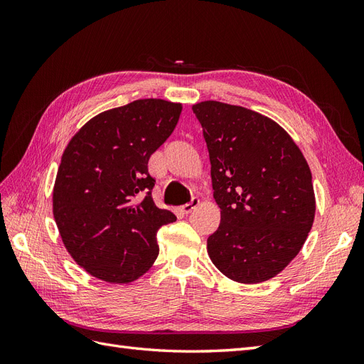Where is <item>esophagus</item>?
I'll return each instance as SVG.
<instances>
[{
    "label": "esophagus",
    "instance_id": "1",
    "mask_svg": "<svg viewBox=\"0 0 364 364\" xmlns=\"http://www.w3.org/2000/svg\"><path fill=\"white\" fill-rule=\"evenodd\" d=\"M197 205H199V199H197V197H193L190 203H186V205L179 206V211H181L182 214H190V213L193 211V209H196V206H197Z\"/></svg>",
    "mask_w": 364,
    "mask_h": 364
}]
</instances>
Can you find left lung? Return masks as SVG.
Returning <instances> with one entry per match:
<instances>
[{"label": "left lung", "instance_id": "left-lung-1", "mask_svg": "<svg viewBox=\"0 0 364 364\" xmlns=\"http://www.w3.org/2000/svg\"><path fill=\"white\" fill-rule=\"evenodd\" d=\"M211 161L222 222L208 238L214 266L241 284L267 281L289 266L311 230L310 167L273 119L220 102L193 106Z\"/></svg>", "mask_w": 364, "mask_h": 364}]
</instances>
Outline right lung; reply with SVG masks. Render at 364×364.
I'll return each mask as SVG.
<instances>
[{
  "instance_id": "obj_1",
  "label": "right lung",
  "mask_w": 364,
  "mask_h": 364,
  "mask_svg": "<svg viewBox=\"0 0 364 364\" xmlns=\"http://www.w3.org/2000/svg\"><path fill=\"white\" fill-rule=\"evenodd\" d=\"M181 103L144 98L98 114L65 149L53 214L65 247L92 277L127 284L159 253L158 229L176 215L151 199L149 159L173 134Z\"/></svg>"
}]
</instances>
